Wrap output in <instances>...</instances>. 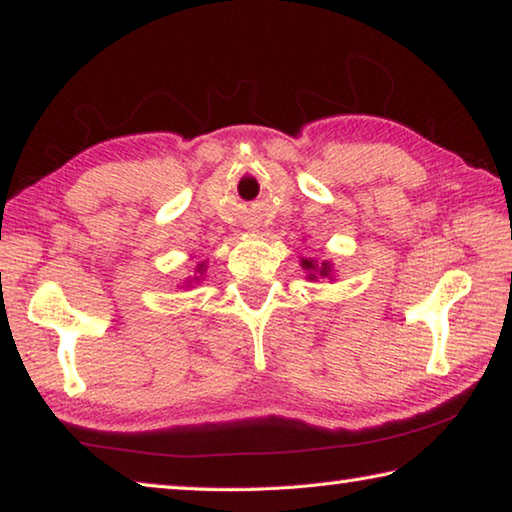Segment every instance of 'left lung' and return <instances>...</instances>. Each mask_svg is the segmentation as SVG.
<instances>
[{
	"mask_svg": "<svg viewBox=\"0 0 512 512\" xmlns=\"http://www.w3.org/2000/svg\"><path fill=\"white\" fill-rule=\"evenodd\" d=\"M302 268L304 271H309V280H318V277H331V264L329 262H322V264H315V259H302Z\"/></svg>",
	"mask_w": 512,
	"mask_h": 512,
	"instance_id": "left-lung-1",
	"label": "left lung"
}]
</instances>
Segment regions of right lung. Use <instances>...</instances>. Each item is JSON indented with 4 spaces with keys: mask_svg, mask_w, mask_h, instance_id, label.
<instances>
[{
    "mask_svg": "<svg viewBox=\"0 0 512 512\" xmlns=\"http://www.w3.org/2000/svg\"><path fill=\"white\" fill-rule=\"evenodd\" d=\"M197 271H203V264H199V268H197Z\"/></svg>",
    "mask_w": 512,
    "mask_h": 512,
    "instance_id": "1",
    "label": "right lung"
}]
</instances>
